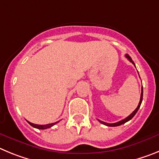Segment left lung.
<instances>
[{
    "label": "left lung",
    "mask_w": 159,
    "mask_h": 159,
    "mask_svg": "<svg viewBox=\"0 0 159 159\" xmlns=\"http://www.w3.org/2000/svg\"><path fill=\"white\" fill-rule=\"evenodd\" d=\"M125 57L127 58H128V60H129L130 62H132V64H134V66H135V63H134V62H133L132 59H131V58L129 56V55L126 54ZM142 101H143V87H142V93H141V96H140V101H139V104H138V107H137V108H135V111H133V112L131 114V115L128 116L127 117V118L124 119V120H120V121H119V122L114 123V124H108V123L103 122V121L99 120H99V122L101 123V124H104V125H106V126H109V127H117V126H120V125H121V124H125L126 122H128V121H129L130 120H131V119H132L133 117H134V116H135V114H136V112H137V111H138L140 105H141V103H142Z\"/></svg>",
    "instance_id": "left-lung-1"
}]
</instances>
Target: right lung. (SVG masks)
Masks as SVG:
<instances>
[{"label":"right lung","instance_id":"right-lung-1","mask_svg":"<svg viewBox=\"0 0 159 159\" xmlns=\"http://www.w3.org/2000/svg\"><path fill=\"white\" fill-rule=\"evenodd\" d=\"M28 124H30L31 126H32L33 128H38V129H47V128H51L52 126H54L55 124H56L57 123H58L59 121H58V122H55V123H52V124H45V125H39V124H32V123L29 122V121H28Z\"/></svg>","mask_w":159,"mask_h":159}]
</instances>
